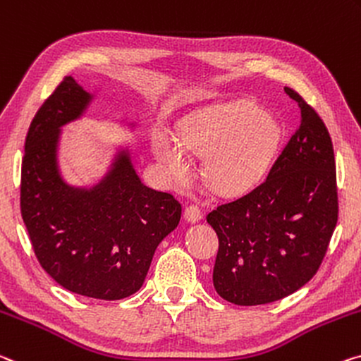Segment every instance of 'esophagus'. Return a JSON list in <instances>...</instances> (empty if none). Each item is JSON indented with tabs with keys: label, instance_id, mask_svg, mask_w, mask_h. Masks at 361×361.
Here are the masks:
<instances>
[{
	"label": "esophagus",
	"instance_id": "1",
	"mask_svg": "<svg viewBox=\"0 0 361 361\" xmlns=\"http://www.w3.org/2000/svg\"><path fill=\"white\" fill-rule=\"evenodd\" d=\"M185 219H186V221H190V223H197L199 220L202 219V212H201V209L197 207V205L191 204L185 209Z\"/></svg>",
	"mask_w": 361,
	"mask_h": 361
}]
</instances>
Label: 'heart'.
Segmentation results:
<instances>
[{"label": "heart", "mask_w": 361, "mask_h": 361, "mask_svg": "<svg viewBox=\"0 0 361 361\" xmlns=\"http://www.w3.org/2000/svg\"><path fill=\"white\" fill-rule=\"evenodd\" d=\"M281 130L260 109L239 104L191 117L183 127L181 142L167 131L152 135V152L170 178H186L191 160L185 149L205 157L204 176L214 190H244L265 173L276 152Z\"/></svg>", "instance_id": "obj_1"}]
</instances>
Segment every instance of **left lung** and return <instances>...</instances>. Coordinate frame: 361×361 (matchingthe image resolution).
<instances>
[{"label":"left lung","instance_id":"8db88e82","mask_svg":"<svg viewBox=\"0 0 361 361\" xmlns=\"http://www.w3.org/2000/svg\"><path fill=\"white\" fill-rule=\"evenodd\" d=\"M300 125L268 176L207 215L219 236L214 286L236 305H262L295 293L318 271L337 212L333 141L322 117L293 88Z\"/></svg>","mask_w":361,"mask_h":361}]
</instances>
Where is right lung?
I'll return each mask as SVG.
<instances>
[{"mask_svg": "<svg viewBox=\"0 0 361 361\" xmlns=\"http://www.w3.org/2000/svg\"><path fill=\"white\" fill-rule=\"evenodd\" d=\"M93 96L72 77L57 85L33 117L22 159L20 212L35 255L71 293L120 300L138 290L160 241L178 226L181 204L145 186L128 151L98 185L71 186L57 165L61 127Z\"/></svg>", "mask_w": 361, "mask_h": 361, "instance_id": "1", "label": "right lung"}]
</instances>
